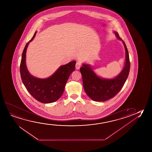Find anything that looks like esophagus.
Listing matches in <instances>:
<instances>
[{
    "instance_id": "obj_1",
    "label": "esophagus",
    "mask_w": 152,
    "mask_h": 152,
    "mask_svg": "<svg viewBox=\"0 0 152 152\" xmlns=\"http://www.w3.org/2000/svg\"><path fill=\"white\" fill-rule=\"evenodd\" d=\"M80 66H81V63H80V61H77V63L76 64V68L77 69H79L80 67Z\"/></svg>"
}]
</instances>
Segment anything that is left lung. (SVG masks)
<instances>
[{
	"label": "left lung",
	"instance_id": "8db88e82",
	"mask_svg": "<svg viewBox=\"0 0 152 152\" xmlns=\"http://www.w3.org/2000/svg\"><path fill=\"white\" fill-rule=\"evenodd\" d=\"M116 37L122 41L126 51L125 64L123 70L117 76L112 79H105L98 77L88 64H83L80 68L85 91L92 100L105 102L116 96L121 90L129 76L130 61L129 51L125 43L115 31Z\"/></svg>",
	"mask_w": 152,
	"mask_h": 152
}]
</instances>
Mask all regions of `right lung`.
Returning <instances> with one entry per match:
<instances>
[{"label": "right lung", "mask_w": 152, "mask_h": 152, "mask_svg": "<svg viewBox=\"0 0 152 152\" xmlns=\"http://www.w3.org/2000/svg\"><path fill=\"white\" fill-rule=\"evenodd\" d=\"M27 44L23 49L20 72L21 80L28 92L36 100L42 103H51L57 101L63 93L66 84L72 72L75 69L76 61H72L67 64L62 65L51 76L47 78H39L31 75L26 65V53L28 45L35 37Z\"/></svg>", "instance_id": "right-lung-1"}]
</instances>
